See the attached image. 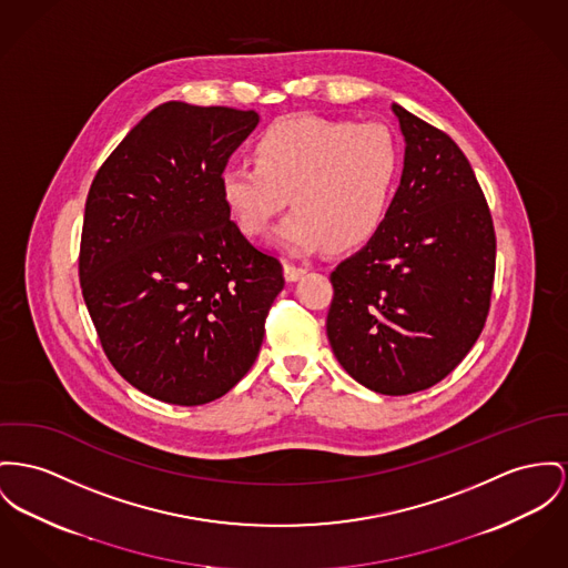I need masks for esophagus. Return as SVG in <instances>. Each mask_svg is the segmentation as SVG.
<instances>
[{
	"label": "esophagus",
	"instance_id": "esophagus-1",
	"mask_svg": "<svg viewBox=\"0 0 568 568\" xmlns=\"http://www.w3.org/2000/svg\"><path fill=\"white\" fill-rule=\"evenodd\" d=\"M303 275H305V268H303V266L293 265V263H286V265H284V277H286L288 282H297V280H302Z\"/></svg>",
	"mask_w": 568,
	"mask_h": 568
}]
</instances>
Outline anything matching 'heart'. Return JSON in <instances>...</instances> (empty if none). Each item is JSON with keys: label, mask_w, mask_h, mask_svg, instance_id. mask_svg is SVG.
<instances>
[{"label": "heart", "mask_w": 568, "mask_h": 568, "mask_svg": "<svg viewBox=\"0 0 568 568\" xmlns=\"http://www.w3.org/2000/svg\"><path fill=\"white\" fill-rule=\"evenodd\" d=\"M256 163H232L220 191L230 220L245 236H265L275 217L295 211L277 230V245L305 256L327 247L368 243L385 224L400 176V146L378 124L291 118L256 142Z\"/></svg>", "instance_id": "b5f03b06"}]
</instances>
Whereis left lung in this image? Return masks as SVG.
<instances>
[{
    "mask_svg": "<svg viewBox=\"0 0 568 568\" xmlns=\"http://www.w3.org/2000/svg\"><path fill=\"white\" fill-rule=\"evenodd\" d=\"M405 168L377 234L329 275L327 338L364 387L405 396L448 377L478 341L495 275V230L453 138L400 105Z\"/></svg>",
    "mask_w": 568,
    "mask_h": 568,
    "instance_id": "8db88e82",
    "label": "left lung"
}]
</instances>
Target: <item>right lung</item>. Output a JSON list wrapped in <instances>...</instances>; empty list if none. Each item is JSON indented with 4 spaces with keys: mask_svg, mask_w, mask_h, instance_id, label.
Instances as JSON below:
<instances>
[{
    "mask_svg": "<svg viewBox=\"0 0 568 568\" xmlns=\"http://www.w3.org/2000/svg\"><path fill=\"white\" fill-rule=\"evenodd\" d=\"M258 114L170 101L144 115L85 200L79 282L115 371L156 400L195 407L258 357L282 265L227 215L220 179Z\"/></svg>",
    "mask_w": 568,
    "mask_h": 568,
    "instance_id": "right-lung-1",
    "label": "right lung"
}]
</instances>
